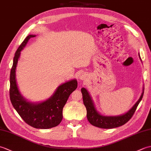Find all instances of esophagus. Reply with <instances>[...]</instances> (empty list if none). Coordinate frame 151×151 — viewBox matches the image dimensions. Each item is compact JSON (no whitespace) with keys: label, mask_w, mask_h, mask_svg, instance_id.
<instances>
[{"label":"esophagus","mask_w":151,"mask_h":151,"mask_svg":"<svg viewBox=\"0 0 151 151\" xmlns=\"http://www.w3.org/2000/svg\"><path fill=\"white\" fill-rule=\"evenodd\" d=\"M79 78L81 79V80H85L86 79V76H85V75H81V76H80V77H79Z\"/></svg>","instance_id":"1"}]
</instances>
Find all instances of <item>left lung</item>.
Segmentation results:
<instances>
[{
	"instance_id": "8db88e82",
	"label": "left lung",
	"mask_w": 151,
	"mask_h": 151,
	"mask_svg": "<svg viewBox=\"0 0 151 151\" xmlns=\"http://www.w3.org/2000/svg\"><path fill=\"white\" fill-rule=\"evenodd\" d=\"M139 56L140 58L139 54ZM81 91L82 93L83 102L87 110V118L89 123L93 126L101 128V129H114V128L121 127L127 123L133 116L137 106L143 98L144 89H143V92L139 100L133 106V107L124 114L117 115V116H106V115L105 116L99 114L96 110L93 102L87 89L82 88Z\"/></svg>"
}]
</instances>
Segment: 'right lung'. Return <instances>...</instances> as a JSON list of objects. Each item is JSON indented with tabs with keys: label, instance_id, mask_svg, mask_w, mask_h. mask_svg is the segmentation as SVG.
<instances>
[{
	"label": "right lung",
	"instance_id": "right-lung-1",
	"mask_svg": "<svg viewBox=\"0 0 151 151\" xmlns=\"http://www.w3.org/2000/svg\"><path fill=\"white\" fill-rule=\"evenodd\" d=\"M35 36V35L28 36L15 54L9 77V97L13 106L25 123L36 129H47L56 127L61 123L63 108L70 93L77 88L78 83L75 79L63 83L58 87L50 98L39 103L27 101L22 97L16 82L15 70L21 51L26 46L28 40Z\"/></svg>",
	"mask_w": 151,
	"mask_h": 151
}]
</instances>
